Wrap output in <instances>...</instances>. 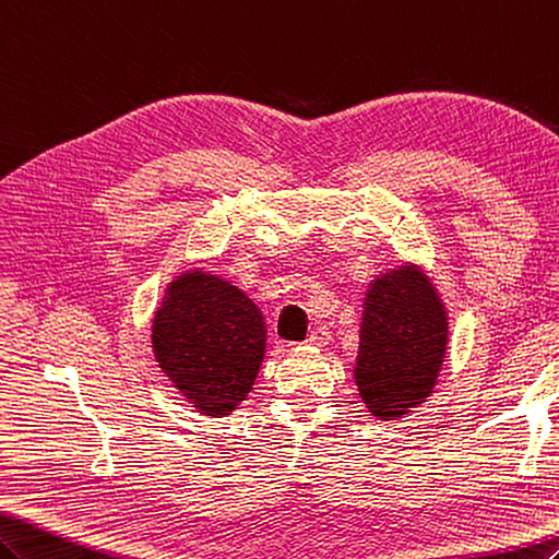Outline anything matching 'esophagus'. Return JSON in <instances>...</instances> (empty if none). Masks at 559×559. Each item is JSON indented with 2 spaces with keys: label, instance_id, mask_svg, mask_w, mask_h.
I'll list each match as a JSON object with an SVG mask.
<instances>
[{
  "label": "esophagus",
  "instance_id": "obj_1",
  "mask_svg": "<svg viewBox=\"0 0 559 559\" xmlns=\"http://www.w3.org/2000/svg\"><path fill=\"white\" fill-rule=\"evenodd\" d=\"M328 340H330L328 328H316V330L306 337V344H308V346H322V344H328Z\"/></svg>",
  "mask_w": 559,
  "mask_h": 559
}]
</instances>
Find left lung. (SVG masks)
Masks as SVG:
<instances>
[{"mask_svg": "<svg viewBox=\"0 0 559 559\" xmlns=\"http://www.w3.org/2000/svg\"><path fill=\"white\" fill-rule=\"evenodd\" d=\"M448 352V313L416 265L378 277L366 294L354 380L368 412L394 420L430 396Z\"/></svg>", "mask_w": 559, "mask_h": 559, "instance_id": "obj_1", "label": "left lung"}]
</instances>
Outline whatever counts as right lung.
I'll list each match as a JSON object with an SVG mask.
<instances>
[{
	"mask_svg": "<svg viewBox=\"0 0 559 559\" xmlns=\"http://www.w3.org/2000/svg\"><path fill=\"white\" fill-rule=\"evenodd\" d=\"M153 352L198 412L225 416L246 400L263 364V313L239 287L191 270L169 284L157 308Z\"/></svg>",
	"mask_w": 559,
	"mask_h": 559,
	"instance_id": "add662e5",
	"label": "right lung"
}]
</instances>
